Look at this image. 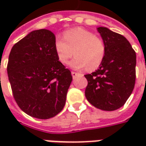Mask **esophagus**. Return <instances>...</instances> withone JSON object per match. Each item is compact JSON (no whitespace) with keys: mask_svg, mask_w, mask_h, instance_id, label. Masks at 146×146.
I'll return each instance as SVG.
<instances>
[{"mask_svg":"<svg viewBox=\"0 0 146 146\" xmlns=\"http://www.w3.org/2000/svg\"><path fill=\"white\" fill-rule=\"evenodd\" d=\"M71 74H72V76H73V78H75L76 76H77L78 75H79V73H76V72H72V73H71Z\"/></svg>","mask_w":146,"mask_h":146,"instance_id":"esophagus-1","label":"esophagus"}]
</instances>
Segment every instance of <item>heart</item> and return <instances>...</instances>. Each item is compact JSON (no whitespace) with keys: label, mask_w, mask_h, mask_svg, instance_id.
<instances>
[{"label":"heart","mask_w":146,"mask_h":146,"mask_svg":"<svg viewBox=\"0 0 146 146\" xmlns=\"http://www.w3.org/2000/svg\"><path fill=\"white\" fill-rule=\"evenodd\" d=\"M63 38L58 37L54 41V50L58 60L66 63L73 54H76L70 66L73 69L81 70L88 67V70L97 69L103 61L106 44L100 36L83 28L67 30Z\"/></svg>","instance_id":"obj_1"}]
</instances>
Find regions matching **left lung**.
<instances>
[{"instance_id": "obj_1", "label": "left lung", "mask_w": 146, "mask_h": 146, "mask_svg": "<svg viewBox=\"0 0 146 146\" xmlns=\"http://www.w3.org/2000/svg\"><path fill=\"white\" fill-rule=\"evenodd\" d=\"M97 30L105 42L106 53L98 70L84 75L85 96L95 107L113 111L125 104L135 88L136 54L123 36L106 27Z\"/></svg>"}]
</instances>
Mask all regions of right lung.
<instances>
[{
  "mask_svg": "<svg viewBox=\"0 0 146 146\" xmlns=\"http://www.w3.org/2000/svg\"><path fill=\"white\" fill-rule=\"evenodd\" d=\"M54 34L33 30L12 47L7 67L16 103L24 113L46 119L59 113L72 82L71 72L59 62Z\"/></svg>",
  "mask_w": 146,
  "mask_h": 146,
  "instance_id": "obj_1",
  "label": "right lung"
}]
</instances>
